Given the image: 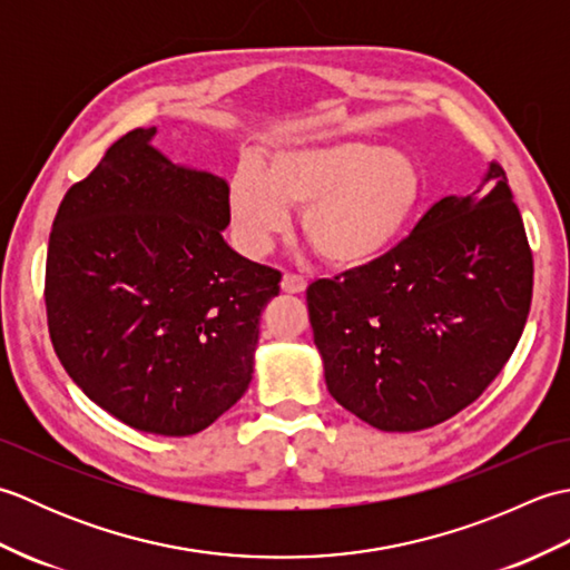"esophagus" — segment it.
<instances>
[{
	"label": "esophagus",
	"mask_w": 570,
	"mask_h": 570,
	"mask_svg": "<svg viewBox=\"0 0 570 570\" xmlns=\"http://www.w3.org/2000/svg\"><path fill=\"white\" fill-rule=\"evenodd\" d=\"M306 278L296 274H284L282 276V292L284 294H304L306 292Z\"/></svg>",
	"instance_id": "1"
}]
</instances>
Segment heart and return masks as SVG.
<instances>
[{
    "label": "heart",
    "mask_w": 570,
    "mask_h": 570,
    "mask_svg": "<svg viewBox=\"0 0 570 570\" xmlns=\"http://www.w3.org/2000/svg\"><path fill=\"white\" fill-rule=\"evenodd\" d=\"M423 176L406 151L367 141H323L278 149L262 168L239 164L227 208L239 249L259 257L301 208V235L337 269L382 259L414 220Z\"/></svg>",
    "instance_id": "heart-1"
}]
</instances>
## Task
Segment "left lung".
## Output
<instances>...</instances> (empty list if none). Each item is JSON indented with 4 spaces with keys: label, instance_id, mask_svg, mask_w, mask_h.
<instances>
[{
    "label": "left lung",
    "instance_id": "1",
    "mask_svg": "<svg viewBox=\"0 0 570 570\" xmlns=\"http://www.w3.org/2000/svg\"><path fill=\"white\" fill-rule=\"evenodd\" d=\"M534 262L500 164L445 196L367 266L306 292L328 392L380 431H421L475 402L522 337Z\"/></svg>",
    "mask_w": 570,
    "mask_h": 570
}]
</instances>
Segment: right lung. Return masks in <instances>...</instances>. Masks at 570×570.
Returning a JSON list of instances; mask_svg holds the SVG:
<instances>
[{
    "label": "right lung",
    "instance_id": "1",
    "mask_svg": "<svg viewBox=\"0 0 570 570\" xmlns=\"http://www.w3.org/2000/svg\"><path fill=\"white\" fill-rule=\"evenodd\" d=\"M117 139L56 213L48 331L85 396L156 435L208 429L247 392L282 274L227 245V180Z\"/></svg>",
    "mask_w": 570,
    "mask_h": 570
}]
</instances>
